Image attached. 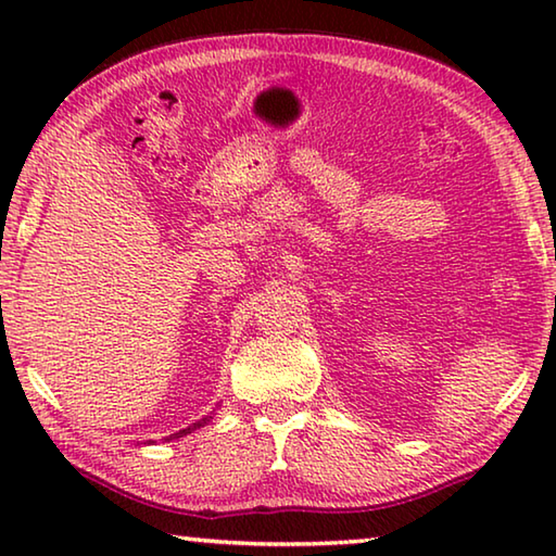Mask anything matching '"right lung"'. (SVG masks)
<instances>
[{"instance_id": "add662e5", "label": "right lung", "mask_w": 556, "mask_h": 556, "mask_svg": "<svg viewBox=\"0 0 556 556\" xmlns=\"http://www.w3.org/2000/svg\"><path fill=\"white\" fill-rule=\"evenodd\" d=\"M213 417H203L201 421H195V425H191V427H186V429H181V431H176V434H172V437H166V441H172V439H181V437H186V434H193L195 429H201L203 425H208ZM149 444H154V441H149Z\"/></svg>"}]
</instances>
